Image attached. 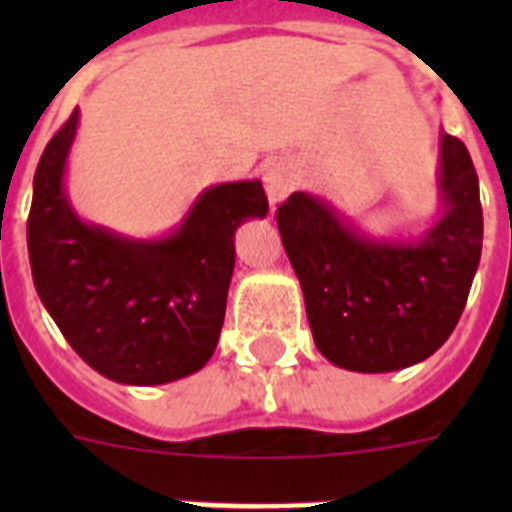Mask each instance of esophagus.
Wrapping results in <instances>:
<instances>
[{"instance_id":"esophagus-1","label":"esophagus","mask_w":512,"mask_h":512,"mask_svg":"<svg viewBox=\"0 0 512 512\" xmlns=\"http://www.w3.org/2000/svg\"><path fill=\"white\" fill-rule=\"evenodd\" d=\"M264 189L269 194L271 205H277L279 200H284L292 189H295V174L292 169L284 164H271L264 171Z\"/></svg>"}]
</instances>
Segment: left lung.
Returning <instances> with one entry per match:
<instances>
[{"instance_id":"8db88e82","label":"left lung","mask_w":512,"mask_h":512,"mask_svg":"<svg viewBox=\"0 0 512 512\" xmlns=\"http://www.w3.org/2000/svg\"><path fill=\"white\" fill-rule=\"evenodd\" d=\"M446 212L418 246L372 243L310 194L277 205L284 251L305 292L320 354L351 372L428 359L459 323L482 253L479 179L467 146L441 140Z\"/></svg>"}]
</instances>
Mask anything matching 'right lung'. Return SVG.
Wrapping results in <instances>:
<instances>
[{
  "instance_id": "1",
  "label": "right lung",
  "mask_w": 512,
  "mask_h": 512,
  "mask_svg": "<svg viewBox=\"0 0 512 512\" xmlns=\"http://www.w3.org/2000/svg\"><path fill=\"white\" fill-rule=\"evenodd\" d=\"M79 112L45 146L33 179L27 251L40 300L92 369L122 384H164L210 361L225 320L235 228L269 210L261 182L212 187L179 233L122 241L84 225L63 194Z\"/></svg>"
}]
</instances>
